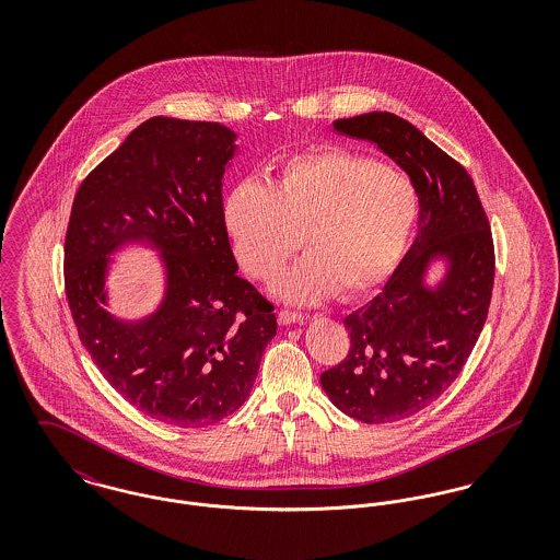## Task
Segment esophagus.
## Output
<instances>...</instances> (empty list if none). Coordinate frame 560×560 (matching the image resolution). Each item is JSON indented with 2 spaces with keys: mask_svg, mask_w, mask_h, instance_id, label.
Here are the masks:
<instances>
[{
  "mask_svg": "<svg viewBox=\"0 0 560 560\" xmlns=\"http://www.w3.org/2000/svg\"><path fill=\"white\" fill-rule=\"evenodd\" d=\"M279 323H281V325L304 323V315H298V313H292V311H281V313H279Z\"/></svg>",
  "mask_w": 560,
  "mask_h": 560,
  "instance_id": "esophagus-1",
  "label": "esophagus"
}]
</instances>
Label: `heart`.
I'll return each instance as SVG.
<instances>
[{
	"instance_id": "b5f03b06",
	"label": "heart",
	"mask_w": 560,
	"mask_h": 560,
	"mask_svg": "<svg viewBox=\"0 0 560 560\" xmlns=\"http://www.w3.org/2000/svg\"><path fill=\"white\" fill-rule=\"evenodd\" d=\"M418 215L420 195L405 174L345 149L295 155L275 187L247 178L224 203L235 256L258 279L275 277L304 240L308 254L275 285L293 304L377 290L399 267Z\"/></svg>"
}]
</instances>
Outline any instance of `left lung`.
<instances>
[{"instance_id":"left-lung-1","label":"left lung","mask_w":560,"mask_h":560,"mask_svg":"<svg viewBox=\"0 0 560 560\" xmlns=\"http://www.w3.org/2000/svg\"><path fill=\"white\" fill-rule=\"evenodd\" d=\"M375 144L420 195L418 235L384 290L345 319L347 359L320 373L329 400L365 424L399 422L439 399L479 340L493 290V240L468 172L393 113L334 121ZM434 261L444 277L427 283Z\"/></svg>"}]
</instances>
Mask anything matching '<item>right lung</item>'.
<instances>
[{
  "label": "right lung",
  "mask_w": 560,
  "mask_h": 560,
  "mask_svg": "<svg viewBox=\"0 0 560 560\" xmlns=\"http://www.w3.org/2000/svg\"><path fill=\"white\" fill-rule=\"evenodd\" d=\"M237 133L151 117L81 183L65 240V290L81 345L108 384L167 427L206 428L237 411L277 334L272 304L237 275L222 178ZM161 254L164 298L140 320L106 311L109 256Z\"/></svg>",
  "instance_id": "obj_1"
}]
</instances>
